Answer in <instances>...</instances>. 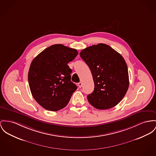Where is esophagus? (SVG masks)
<instances>
[{
    "label": "esophagus",
    "instance_id": "esophagus-1",
    "mask_svg": "<svg viewBox=\"0 0 156 156\" xmlns=\"http://www.w3.org/2000/svg\"><path fill=\"white\" fill-rule=\"evenodd\" d=\"M78 86H79V88H81V87H82V82L78 83Z\"/></svg>",
    "mask_w": 156,
    "mask_h": 156
}]
</instances>
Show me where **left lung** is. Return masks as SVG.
<instances>
[{
    "instance_id": "8db88e82",
    "label": "left lung",
    "mask_w": 156,
    "mask_h": 156,
    "mask_svg": "<svg viewBox=\"0 0 156 156\" xmlns=\"http://www.w3.org/2000/svg\"><path fill=\"white\" fill-rule=\"evenodd\" d=\"M80 55L90 68L94 84V92L87 97L89 102L102 110L119 104L129 87L127 65L122 56L105 44L87 47Z\"/></svg>"
}]
</instances>
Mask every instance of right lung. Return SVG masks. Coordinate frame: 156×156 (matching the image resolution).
<instances>
[{"mask_svg": "<svg viewBox=\"0 0 156 156\" xmlns=\"http://www.w3.org/2000/svg\"><path fill=\"white\" fill-rule=\"evenodd\" d=\"M77 54L76 49L55 44L32 60L28 72L29 86L32 96L44 109L57 111L69 102L77 87L71 81L72 70L67 64Z\"/></svg>", "mask_w": 156, "mask_h": 156, "instance_id": "right-lung-1", "label": "right lung"}]
</instances>
